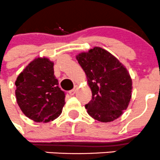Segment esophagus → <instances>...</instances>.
Segmentation results:
<instances>
[{
    "mask_svg": "<svg viewBox=\"0 0 160 160\" xmlns=\"http://www.w3.org/2000/svg\"><path fill=\"white\" fill-rule=\"evenodd\" d=\"M76 91H77V88H73V89H72L71 91H69V94H70V95H73V94L76 93Z\"/></svg>",
    "mask_w": 160,
    "mask_h": 160,
    "instance_id": "34e87169",
    "label": "esophagus"
}]
</instances>
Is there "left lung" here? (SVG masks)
<instances>
[{"instance_id":"1","label":"left lung","mask_w":160,"mask_h":160,"mask_svg":"<svg viewBox=\"0 0 160 160\" xmlns=\"http://www.w3.org/2000/svg\"><path fill=\"white\" fill-rule=\"evenodd\" d=\"M77 59L92 92V99L85 105L88 114L103 123L122 116L128 108L132 91V80L126 67L99 47L80 53Z\"/></svg>"}]
</instances>
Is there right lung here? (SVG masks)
I'll list each match as a JSON object with an SVG mask.
<instances>
[{
  "label": "right lung",
  "instance_id": "1",
  "mask_svg": "<svg viewBox=\"0 0 160 160\" xmlns=\"http://www.w3.org/2000/svg\"><path fill=\"white\" fill-rule=\"evenodd\" d=\"M15 96L26 116L37 123H48L60 116L66 94L54 75V62L37 58L26 66L15 80Z\"/></svg>",
  "mask_w": 160,
  "mask_h": 160
}]
</instances>
